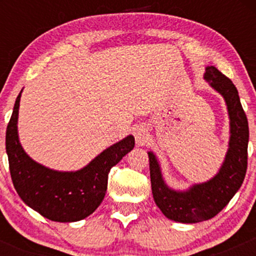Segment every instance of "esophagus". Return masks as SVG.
<instances>
[{
	"label": "esophagus",
	"instance_id": "1",
	"mask_svg": "<svg viewBox=\"0 0 256 256\" xmlns=\"http://www.w3.org/2000/svg\"><path fill=\"white\" fill-rule=\"evenodd\" d=\"M134 137H136V142L138 146H143L146 142V131L143 126L136 128L134 131Z\"/></svg>",
	"mask_w": 256,
	"mask_h": 256
}]
</instances>
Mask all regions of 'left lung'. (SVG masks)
Instances as JSON below:
<instances>
[{
  "instance_id": "8db88e82",
  "label": "left lung",
  "mask_w": 256,
  "mask_h": 256,
  "mask_svg": "<svg viewBox=\"0 0 256 256\" xmlns=\"http://www.w3.org/2000/svg\"><path fill=\"white\" fill-rule=\"evenodd\" d=\"M204 78L224 96L228 104L231 120L230 148L216 177L207 183L195 185L185 192H173L166 186L156 158L152 152H148L155 204L173 222H200L216 216L238 192L248 166V119L240 104L238 91L231 79L214 66L206 68Z\"/></svg>"
}]
</instances>
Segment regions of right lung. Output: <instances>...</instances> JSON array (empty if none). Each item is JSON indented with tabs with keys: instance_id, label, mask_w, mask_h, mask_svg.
Segmentation results:
<instances>
[{
	"instance_id": "right-lung-1",
	"label": "right lung",
	"mask_w": 256,
	"mask_h": 256,
	"mask_svg": "<svg viewBox=\"0 0 256 256\" xmlns=\"http://www.w3.org/2000/svg\"><path fill=\"white\" fill-rule=\"evenodd\" d=\"M20 95L6 131V150L10 177L16 192L26 204L52 222L82 220L95 212L107 192L108 172L134 146L128 136L77 172H56L34 162L18 140L16 122Z\"/></svg>"
}]
</instances>
